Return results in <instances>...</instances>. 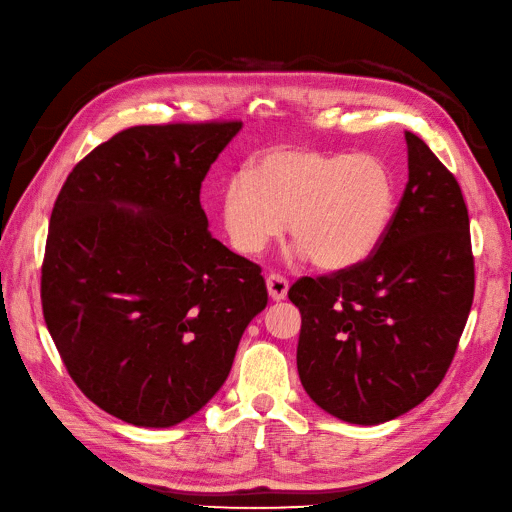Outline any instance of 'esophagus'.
Instances as JSON below:
<instances>
[{
    "label": "esophagus",
    "mask_w": 512,
    "mask_h": 512,
    "mask_svg": "<svg viewBox=\"0 0 512 512\" xmlns=\"http://www.w3.org/2000/svg\"><path fill=\"white\" fill-rule=\"evenodd\" d=\"M267 290H269V297L273 301H284L286 294H288V280L282 275L271 273L267 277Z\"/></svg>",
    "instance_id": "esophagus-1"
}]
</instances>
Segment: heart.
I'll list each match as a JSON object with an SVG mask.
<instances>
[{"label":"heart","mask_w":512,"mask_h":512,"mask_svg":"<svg viewBox=\"0 0 512 512\" xmlns=\"http://www.w3.org/2000/svg\"><path fill=\"white\" fill-rule=\"evenodd\" d=\"M395 207L397 185L380 158L277 147L224 185L220 209L237 252L260 254L288 220L301 254L344 271L376 252Z\"/></svg>","instance_id":"1"}]
</instances>
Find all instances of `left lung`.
<instances>
[{
  "label": "left lung",
  "mask_w": 512,
  "mask_h": 512,
  "mask_svg": "<svg viewBox=\"0 0 512 512\" xmlns=\"http://www.w3.org/2000/svg\"><path fill=\"white\" fill-rule=\"evenodd\" d=\"M408 183L382 243L361 265L301 277L297 367L339 421L380 425L438 389L474 299L468 207L457 179L412 132Z\"/></svg>",
  "instance_id": "1"
}]
</instances>
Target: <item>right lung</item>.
Masks as SVG:
<instances>
[{
    "instance_id": "obj_1",
    "label": "right lung",
    "mask_w": 512,
    "mask_h": 512,
    "mask_svg": "<svg viewBox=\"0 0 512 512\" xmlns=\"http://www.w3.org/2000/svg\"><path fill=\"white\" fill-rule=\"evenodd\" d=\"M241 128H128L55 200L44 322L76 386L130 425L173 427L203 408L267 307L260 267L213 239L200 207V183Z\"/></svg>"
}]
</instances>
